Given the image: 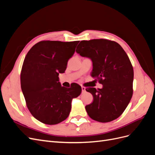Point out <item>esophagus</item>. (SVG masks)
I'll return each mask as SVG.
<instances>
[{"label":"esophagus","instance_id":"esophagus-1","mask_svg":"<svg viewBox=\"0 0 155 155\" xmlns=\"http://www.w3.org/2000/svg\"><path fill=\"white\" fill-rule=\"evenodd\" d=\"M81 89H82V93H85L86 92V88L85 87H81Z\"/></svg>","mask_w":155,"mask_h":155}]
</instances>
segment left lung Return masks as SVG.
<instances>
[{
    "label": "left lung",
    "instance_id": "obj_1",
    "mask_svg": "<svg viewBox=\"0 0 155 155\" xmlns=\"http://www.w3.org/2000/svg\"><path fill=\"white\" fill-rule=\"evenodd\" d=\"M76 51L92 60L91 76L103 85L97 90L86 89L94 98L92 104L85 107L88 115L102 123L118 118L133 92L134 71L128 55L116 42L104 39L81 41Z\"/></svg>",
    "mask_w": 155,
    "mask_h": 155
}]
</instances>
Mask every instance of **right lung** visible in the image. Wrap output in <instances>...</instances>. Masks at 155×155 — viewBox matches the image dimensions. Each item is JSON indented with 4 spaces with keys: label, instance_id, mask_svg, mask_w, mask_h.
<instances>
[{
    "label": "right lung",
    "instance_id": "right-lung-1",
    "mask_svg": "<svg viewBox=\"0 0 155 155\" xmlns=\"http://www.w3.org/2000/svg\"><path fill=\"white\" fill-rule=\"evenodd\" d=\"M79 41H43L26 54L21 73V89L28 109L41 122L55 125L66 120L73 98L81 92L77 83L67 88L59 81Z\"/></svg>",
    "mask_w": 155,
    "mask_h": 155
}]
</instances>
